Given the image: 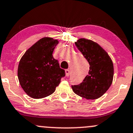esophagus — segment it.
<instances>
[{"label": "esophagus", "mask_w": 133, "mask_h": 133, "mask_svg": "<svg viewBox=\"0 0 133 133\" xmlns=\"http://www.w3.org/2000/svg\"><path fill=\"white\" fill-rule=\"evenodd\" d=\"M65 76H69V75H70V71H69V69H65Z\"/></svg>", "instance_id": "34e87169"}]
</instances>
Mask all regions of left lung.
Segmentation results:
<instances>
[{"mask_svg":"<svg viewBox=\"0 0 133 133\" xmlns=\"http://www.w3.org/2000/svg\"><path fill=\"white\" fill-rule=\"evenodd\" d=\"M75 44L89 63L90 70L82 83L72 85V90L87 99H98L112 83L114 74L112 60L99 44L92 40L80 38Z\"/></svg>","mask_w":133,"mask_h":133,"instance_id":"obj_1","label":"left lung"}]
</instances>
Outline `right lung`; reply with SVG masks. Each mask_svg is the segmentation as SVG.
<instances>
[{
	"instance_id": "right-lung-1",
	"label": "right lung",
	"mask_w": 133,
	"mask_h": 133,
	"mask_svg": "<svg viewBox=\"0 0 133 133\" xmlns=\"http://www.w3.org/2000/svg\"><path fill=\"white\" fill-rule=\"evenodd\" d=\"M58 43L57 39L43 37L28 49L19 61V84L32 98L41 99L51 95L65 76V71L53 57Z\"/></svg>"
}]
</instances>
